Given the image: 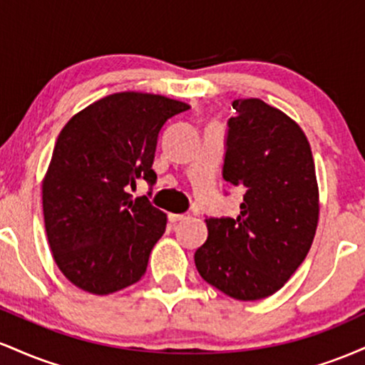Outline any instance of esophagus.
<instances>
[{"label":"esophagus","instance_id":"esophagus-1","mask_svg":"<svg viewBox=\"0 0 365 365\" xmlns=\"http://www.w3.org/2000/svg\"><path fill=\"white\" fill-rule=\"evenodd\" d=\"M190 220V215L188 212H182V215H170L171 223H178V221H187Z\"/></svg>","mask_w":365,"mask_h":365}]
</instances>
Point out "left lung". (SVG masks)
<instances>
[{
	"instance_id": "obj_1",
	"label": "left lung",
	"mask_w": 365,
	"mask_h": 365,
	"mask_svg": "<svg viewBox=\"0 0 365 365\" xmlns=\"http://www.w3.org/2000/svg\"><path fill=\"white\" fill-rule=\"evenodd\" d=\"M223 180L244 192L237 217H207L195 267L237 300L273 295L299 269L319 220L312 150L302 128L261 99H235Z\"/></svg>"
}]
</instances>
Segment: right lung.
I'll return each instance as SVG.
<instances>
[{
    "instance_id": "1",
    "label": "right lung",
    "mask_w": 365,
    "mask_h": 365,
    "mask_svg": "<svg viewBox=\"0 0 365 365\" xmlns=\"http://www.w3.org/2000/svg\"><path fill=\"white\" fill-rule=\"evenodd\" d=\"M188 104L118 92L92 103L63 127L43 182V211L54 262L94 295L123 290L145 273L166 215L128 188L156 183L161 128Z\"/></svg>"
}]
</instances>
